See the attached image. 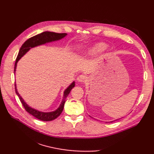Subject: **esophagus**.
I'll return each mask as SVG.
<instances>
[{
	"mask_svg": "<svg viewBox=\"0 0 154 154\" xmlns=\"http://www.w3.org/2000/svg\"><path fill=\"white\" fill-rule=\"evenodd\" d=\"M87 77L85 76L84 75H80L79 76H78L77 78V81L79 83H84L86 82L87 81Z\"/></svg>",
	"mask_w": 154,
	"mask_h": 154,
	"instance_id": "obj_1",
	"label": "esophagus"
}]
</instances>
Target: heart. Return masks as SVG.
<instances>
[{"label":"heart","mask_w":154,"mask_h":154,"mask_svg":"<svg viewBox=\"0 0 154 154\" xmlns=\"http://www.w3.org/2000/svg\"><path fill=\"white\" fill-rule=\"evenodd\" d=\"M107 48V45L103 42H100V43H97L94 44L92 48L88 49L87 50H85L81 52V55L83 57H89L91 55H95L100 53V52L104 51Z\"/></svg>","instance_id":"obj_1"}]
</instances>
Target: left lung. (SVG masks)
Masks as SVG:
<instances>
[{
  "label": "left lung",
  "instance_id": "8db88e82",
  "mask_svg": "<svg viewBox=\"0 0 154 154\" xmlns=\"http://www.w3.org/2000/svg\"><path fill=\"white\" fill-rule=\"evenodd\" d=\"M117 120H119V119H117ZM113 122V121H111V122Z\"/></svg>",
  "mask_w": 154,
  "mask_h": 154
}]
</instances>
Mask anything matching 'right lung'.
<instances>
[{
	"label": "right lung",
	"instance_id": "right-lung-1",
	"mask_svg": "<svg viewBox=\"0 0 154 154\" xmlns=\"http://www.w3.org/2000/svg\"><path fill=\"white\" fill-rule=\"evenodd\" d=\"M67 35V34L65 33L60 34V33H55V32L46 31V32H42V33L36 35H34V36L30 38H29L28 40H27L24 44H22V47L20 48V51L18 52V56L16 57L15 65H14V73L16 72V66H17L18 61L20 60L22 57L24 56L25 54L30 50L31 48L38 46V45L45 44L47 43H50V42L60 40L61 39L66 36ZM75 81H73V82L64 91L63 99H62V101L60 106H59L55 110L52 111V112H41V111L35 110L33 109V108L29 106L26 104V103L24 100V99H22V97L20 95V94L18 93L17 91V89H16V84H15V91H16V94H17L18 97H19L20 100L22 105L24 106L25 110H26L28 113H30L32 116H34L35 118H36V119L38 120H40L42 121H51L57 119V118L60 116L61 113L62 112V111L63 110L65 99H66L68 94H69L71 90L75 87Z\"/></svg>",
	"mask_w": 154,
	"mask_h": 154
}]
</instances>
